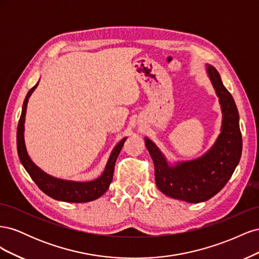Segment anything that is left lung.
Wrapping results in <instances>:
<instances>
[{
    "instance_id": "1",
    "label": "left lung",
    "mask_w": 259,
    "mask_h": 259,
    "mask_svg": "<svg viewBox=\"0 0 259 259\" xmlns=\"http://www.w3.org/2000/svg\"><path fill=\"white\" fill-rule=\"evenodd\" d=\"M206 72L219 98L223 121L221 134L214 145L198 159L170 164L151 139L145 144L154 164L155 184L159 190L177 200L189 203L213 198L228 183L242 154V135L239 112L231 94L217 70L206 65Z\"/></svg>"
}]
</instances>
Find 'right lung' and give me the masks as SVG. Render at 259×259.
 I'll use <instances>...</instances> for the list:
<instances>
[{
    "label": "right lung",
    "instance_id": "right-lung-1",
    "mask_svg": "<svg viewBox=\"0 0 259 259\" xmlns=\"http://www.w3.org/2000/svg\"><path fill=\"white\" fill-rule=\"evenodd\" d=\"M37 84L38 82L28 92L25 101H23L22 111L18 122L17 151L22 166L25 167V169L28 171V174L33 179V182L37 185V187L40 188L45 194H48L49 197L55 200L71 203H84L98 199L108 190L109 186H110L112 182L115 161L125 143V140H126V137L121 139L113 148L103 174L96 179L90 180V182H73V180L56 178L54 176H51L48 173H45L44 170H42L37 165H35L34 162L30 159L25 144V121L27 105L31 94H32L33 91L36 89Z\"/></svg>",
    "mask_w": 259,
    "mask_h": 259
}]
</instances>
